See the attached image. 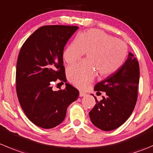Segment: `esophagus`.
Segmentation results:
<instances>
[{
    "mask_svg": "<svg viewBox=\"0 0 153 153\" xmlns=\"http://www.w3.org/2000/svg\"><path fill=\"white\" fill-rule=\"evenodd\" d=\"M86 96V93H84L82 91H80L79 92V96L80 97H83V96Z\"/></svg>",
    "mask_w": 153,
    "mask_h": 153,
    "instance_id": "1",
    "label": "esophagus"
}]
</instances>
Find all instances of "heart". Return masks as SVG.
Segmentation results:
<instances>
[{
	"mask_svg": "<svg viewBox=\"0 0 153 153\" xmlns=\"http://www.w3.org/2000/svg\"><path fill=\"white\" fill-rule=\"evenodd\" d=\"M127 52L128 47L123 41L99 30H88L79 34L63 52V59L69 64L87 53V61L68 68V80L78 88H86L95 78L96 71L100 77H107L118 70Z\"/></svg>",
	"mask_w": 153,
	"mask_h": 153,
	"instance_id": "heart-1",
	"label": "heart"
}]
</instances>
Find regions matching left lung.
I'll use <instances>...</instances> for the list:
<instances>
[{
	"label": "left lung",
	"instance_id": "1",
	"mask_svg": "<svg viewBox=\"0 0 153 153\" xmlns=\"http://www.w3.org/2000/svg\"><path fill=\"white\" fill-rule=\"evenodd\" d=\"M140 68L138 60L131 53L120 68L97 83L94 90L106 96L90 111L91 122L103 131L116 129L131 116L137 99Z\"/></svg>",
	"mask_w": 153,
	"mask_h": 153
}]
</instances>
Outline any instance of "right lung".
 <instances>
[{"mask_svg": "<svg viewBox=\"0 0 153 153\" xmlns=\"http://www.w3.org/2000/svg\"><path fill=\"white\" fill-rule=\"evenodd\" d=\"M77 26L45 25L22 45L16 65V93L22 110L37 126L52 128L65 119L79 92L69 83L54 91L53 83L66 82L63 49Z\"/></svg>", "mask_w": 153, "mask_h": 153, "instance_id": "obj_1", "label": "right lung"}]
</instances>
